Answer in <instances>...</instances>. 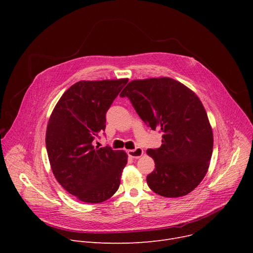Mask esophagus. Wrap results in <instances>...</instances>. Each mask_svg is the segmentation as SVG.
<instances>
[{
	"instance_id": "obj_1",
	"label": "esophagus",
	"mask_w": 253,
	"mask_h": 253,
	"mask_svg": "<svg viewBox=\"0 0 253 253\" xmlns=\"http://www.w3.org/2000/svg\"><path fill=\"white\" fill-rule=\"evenodd\" d=\"M127 154L130 158H133V159H138L142 156L143 154V150L141 148H136L135 150H129L127 151Z\"/></svg>"
}]
</instances>
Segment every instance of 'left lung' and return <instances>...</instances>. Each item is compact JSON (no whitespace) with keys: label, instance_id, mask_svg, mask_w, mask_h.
Here are the masks:
<instances>
[{"label":"left lung","instance_id":"8db88e82","mask_svg":"<svg viewBox=\"0 0 253 253\" xmlns=\"http://www.w3.org/2000/svg\"><path fill=\"white\" fill-rule=\"evenodd\" d=\"M142 121L162 132V144L147 151L155 169L147 182L156 194L176 198L202 181L213 149L206 111L195 93L170 78L131 81L121 92Z\"/></svg>","mask_w":253,"mask_h":253}]
</instances>
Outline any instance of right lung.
<instances>
[{
	"mask_svg": "<svg viewBox=\"0 0 253 253\" xmlns=\"http://www.w3.org/2000/svg\"><path fill=\"white\" fill-rule=\"evenodd\" d=\"M127 79L80 81L66 90L53 110L46 149L61 187L85 203H100L119 189L127 154L94 140L105 129V115Z\"/></svg>",
	"mask_w": 253,
	"mask_h": 253,
	"instance_id": "right-lung-1",
	"label": "right lung"
}]
</instances>
